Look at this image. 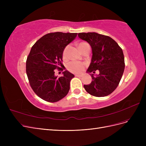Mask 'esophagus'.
Returning <instances> with one entry per match:
<instances>
[{
  "mask_svg": "<svg viewBox=\"0 0 146 146\" xmlns=\"http://www.w3.org/2000/svg\"><path fill=\"white\" fill-rule=\"evenodd\" d=\"M75 76L78 77H82V75H81V74H76V75H75Z\"/></svg>",
  "mask_w": 146,
  "mask_h": 146,
  "instance_id": "obj_1",
  "label": "esophagus"
}]
</instances>
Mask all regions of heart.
Wrapping results in <instances>:
<instances>
[{"mask_svg":"<svg viewBox=\"0 0 146 146\" xmlns=\"http://www.w3.org/2000/svg\"><path fill=\"white\" fill-rule=\"evenodd\" d=\"M86 44V42H81L79 44V48H80L83 45ZM69 46H67L63 50V57L64 58L67 57L68 55V51L69 48ZM85 64L80 62V61H70L67 65V69L70 72L72 73H81L83 70L85 69Z\"/></svg>","mask_w":146,"mask_h":146,"instance_id":"1","label":"heart"}]
</instances>
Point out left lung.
<instances>
[{"mask_svg": "<svg viewBox=\"0 0 146 146\" xmlns=\"http://www.w3.org/2000/svg\"><path fill=\"white\" fill-rule=\"evenodd\" d=\"M78 37L90 44L92 52L91 63L88 72L99 74L91 75L92 80L84 88L90 94L104 97L116 90L125 68L124 56L122 48L113 39L95 32L79 33Z\"/></svg>", "mask_w": 146, "mask_h": 146, "instance_id": "left-lung-1", "label": "left lung"}]
</instances>
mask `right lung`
Wrapping results in <instances>:
<instances>
[{
    "label": "right lung",
    "instance_id": "add662e5",
    "mask_svg": "<svg viewBox=\"0 0 146 146\" xmlns=\"http://www.w3.org/2000/svg\"><path fill=\"white\" fill-rule=\"evenodd\" d=\"M77 35V33H47L31 48L26 61V73L33 91L44 100L56 102L68 94L74 74L65 70L62 77L57 78L55 71L62 70L63 50Z\"/></svg>",
    "mask_w": 146,
    "mask_h": 146
}]
</instances>
